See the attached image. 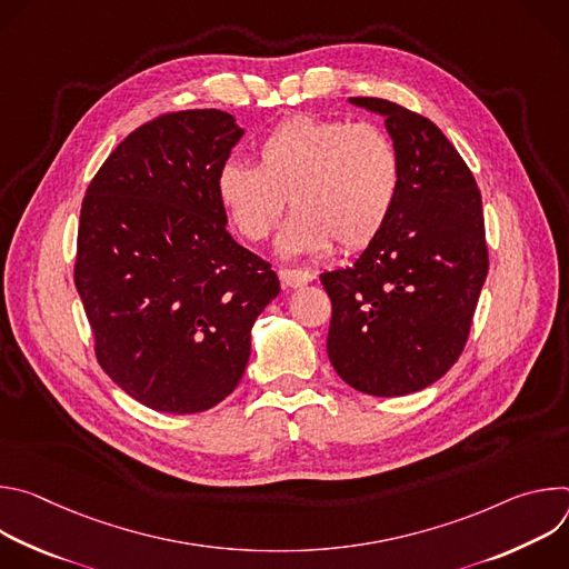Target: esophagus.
<instances>
[{
	"label": "esophagus",
	"mask_w": 569,
	"mask_h": 569,
	"mask_svg": "<svg viewBox=\"0 0 569 569\" xmlns=\"http://www.w3.org/2000/svg\"><path fill=\"white\" fill-rule=\"evenodd\" d=\"M279 279L286 288H299L312 281V274L306 270H290V268H281L279 270Z\"/></svg>",
	"instance_id": "34e87169"
}]
</instances>
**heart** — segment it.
Segmentation results:
<instances>
[{"mask_svg": "<svg viewBox=\"0 0 569 569\" xmlns=\"http://www.w3.org/2000/svg\"><path fill=\"white\" fill-rule=\"evenodd\" d=\"M402 182L400 154L385 128L295 114L257 143V167L227 159L216 198L248 242L266 240L286 211L279 250L286 257L358 252L389 222Z\"/></svg>", "mask_w": 569, "mask_h": 569, "instance_id": "heart-1", "label": "heart"}]
</instances>
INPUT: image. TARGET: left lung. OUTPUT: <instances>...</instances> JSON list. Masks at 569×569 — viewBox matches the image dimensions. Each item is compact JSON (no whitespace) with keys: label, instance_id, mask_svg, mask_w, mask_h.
<instances>
[{"label":"left lung","instance_id":"left-lung-1","mask_svg":"<svg viewBox=\"0 0 569 569\" xmlns=\"http://www.w3.org/2000/svg\"><path fill=\"white\" fill-rule=\"evenodd\" d=\"M385 117L402 182L385 229L345 270L321 272L331 297L329 358L371 396H405L461 356L489 272L481 193L448 137L398 103L356 97Z\"/></svg>","mask_w":569,"mask_h":569}]
</instances>
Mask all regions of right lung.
I'll use <instances>...</instances> for the list:
<instances>
[{"instance_id": "add662e5", "label": "right lung", "mask_w": 569, "mask_h": 569, "mask_svg": "<svg viewBox=\"0 0 569 569\" xmlns=\"http://www.w3.org/2000/svg\"><path fill=\"white\" fill-rule=\"evenodd\" d=\"M240 134L220 110L159 114L110 152L80 207L73 283L97 360L157 412L224 400L281 290L272 266L229 236L216 198Z\"/></svg>"}]
</instances>
